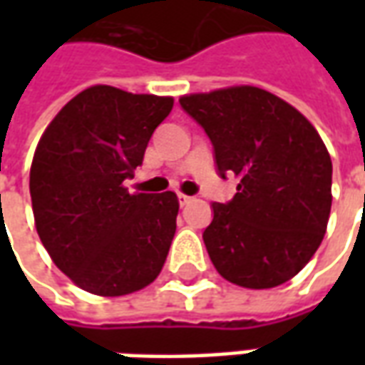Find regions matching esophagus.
I'll use <instances>...</instances> for the list:
<instances>
[{
    "label": "esophagus",
    "instance_id": "esophagus-1",
    "mask_svg": "<svg viewBox=\"0 0 365 365\" xmlns=\"http://www.w3.org/2000/svg\"><path fill=\"white\" fill-rule=\"evenodd\" d=\"M191 201H193V197H187V195H183V193H180V195H178V203H180V205H187V203H191Z\"/></svg>",
    "mask_w": 365,
    "mask_h": 365
}]
</instances>
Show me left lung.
I'll return each instance as SVG.
<instances>
[{"mask_svg":"<svg viewBox=\"0 0 365 365\" xmlns=\"http://www.w3.org/2000/svg\"><path fill=\"white\" fill-rule=\"evenodd\" d=\"M209 136L221 178L238 175L235 197L213 203L203 230L217 272L248 289L297 275L327 232L332 162L319 133L274 93L237 86L180 99Z\"/></svg>","mask_w":365,"mask_h":365,"instance_id":"left-lung-1","label":"left lung"}]
</instances>
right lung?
Instances as JSON below:
<instances>
[{
  "mask_svg": "<svg viewBox=\"0 0 365 365\" xmlns=\"http://www.w3.org/2000/svg\"><path fill=\"white\" fill-rule=\"evenodd\" d=\"M172 97L93 86L68 101L46 127L31 166L36 232L72 282L103 297L146 287L166 262L178 197L123 185L143 164Z\"/></svg>",
  "mask_w": 365,
  "mask_h": 365,
  "instance_id": "add662e5",
  "label": "right lung"
}]
</instances>
